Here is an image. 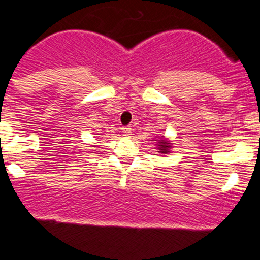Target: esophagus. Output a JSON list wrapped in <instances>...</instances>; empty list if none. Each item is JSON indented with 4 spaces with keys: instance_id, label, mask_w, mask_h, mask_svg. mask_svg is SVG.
<instances>
[{
    "instance_id": "obj_1",
    "label": "esophagus",
    "mask_w": 260,
    "mask_h": 260,
    "mask_svg": "<svg viewBox=\"0 0 260 260\" xmlns=\"http://www.w3.org/2000/svg\"><path fill=\"white\" fill-rule=\"evenodd\" d=\"M123 135L124 136L132 135V129H131L129 127H123Z\"/></svg>"
}]
</instances>
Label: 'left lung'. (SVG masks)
Returning a JSON list of instances; mask_svg holds the SVG:
<instances>
[{
    "mask_svg": "<svg viewBox=\"0 0 260 260\" xmlns=\"http://www.w3.org/2000/svg\"><path fill=\"white\" fill-rule=\"evenodd\" d=\"M170 149H171V144L170 141L165 139H159L158 141V150L160 154H167L170 153Z\"/></svg>",
    "mask_w": 260,
    "mask_h": 260,
    "instance_id": "left-lung-1",
    "label": "left lung"
}]
</instances>
